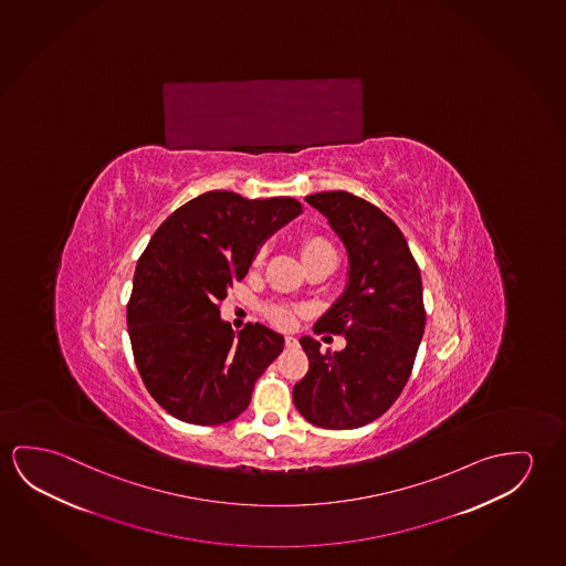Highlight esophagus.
I'll use <instances>...</instances> for the list:
<instances>
[{
    "mask_svg": "<svg viewBox=\"0 0 566 566\" xmlns=\"http://www.w3.org/2000/svg\"><path fill=\"white\" fill-rule=\"evenodd\" d=\"M284 343H286L287 348H296L297 347L296 337H286V339H284Z\"/></svg>",
    "mask_w": 566,
    "mask_h": 566,
    "instance_id": "esophagus-1",
    "label": "esophagus"
}]
</instances>
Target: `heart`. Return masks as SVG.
Returning a JSON list of instances; mask_svg holds the SVG:
<instances>
[{"label": "heart", "instance_id": "b5f03b06", "mask_svg": "<svg viewBox=\"0 0 566 566\" xmlns=\"http://www.w3.org/2000/svg\"><path fill=\"white\" fill-rule=\"evenodd\" d=\"M327 251L335 252V249H333V244H331L327 239H323V237H307V239H304V243H302V254H304V259ZM259 259H261V256H259ZM259 259H256V261H259ZM264 314H266V317H269L270 322L274 323V325L286 329V327L294 325L300 312H297L296 307H292V305L274 304L269 305V307L264 310Z\"/></svg>", "mask_w": 566, "mask_h": 566}]
</instances>
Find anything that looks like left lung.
Returning a JSON list of instances; mask_svg holds the SVG:
<instances>
[{"mask_svg": "<svg viewBox=\"0 0 566 566\" xmlns=\"http://www.w3.org/2000/svg\"><path fill=\"white\" fill-rule=\"evenodd\" d=\"M305 201L329 219L348 252V286L315 323L347 347L322 350L302 337L310 370L294 386V406L323 429L366 426L398 400L426 329L421 274L398 226L382 209L348 191H319Z\"/></svg>", "mask_w": 566, "mask_h": 566, "instance_id": "8db88e82", "label": "left lung"}]
</instances>
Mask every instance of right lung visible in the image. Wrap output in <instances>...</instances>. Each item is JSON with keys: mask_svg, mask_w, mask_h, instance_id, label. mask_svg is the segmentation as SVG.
<instances>
[{"mask_svg": "<svg viewBox=\"0 0 566 566\" xmlns=\"http://www.w3.org/2000/svg\"><path fill=\"white\" fill-rule=\"evenodd\" d=\"M300 213L294 198L206 191L168 216L140 254L127 304L130 347L148 394L170 416L219 426L251 403L284 339L262 323L235 335L219 307L259 244Z\"/></svg>", "mask_w": 566, "mask_h": 566, "instance_id": "right-lung-1", "label": "right lung"}]
</instances>
